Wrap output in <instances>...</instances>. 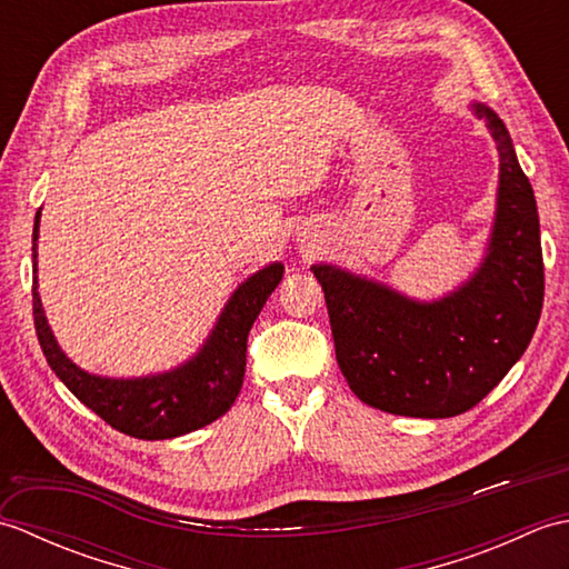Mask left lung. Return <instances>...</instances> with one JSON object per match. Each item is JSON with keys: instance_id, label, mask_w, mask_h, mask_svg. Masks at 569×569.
<instances>
[{"instance_id": "1", "label": "left lung", "mask_w": 569, "mask_h": 569, "mask_svg": "<svg viewBox=\"0 0 569 569\" xmlns=\"http://www.w3.org/2000/svg\"><path fill=\"white\" fill-rule=\"evenodd\" d=\"M499 147V210L489 257L438 303H416L335 266H312L328 303L337 365L361 401L393 416L452 418L475 408L533 337L546 273L530 180L509 131L477 104Z\"/></svg>"}]
</instances>
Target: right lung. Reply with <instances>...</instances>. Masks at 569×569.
<instances>
[{
    "label": "right lung",
    "mask_w": 569,
    "mask_h": 569,
    "mask_svg": "<svg viewBox=\"0 0 569 569\" xmlns=\"http://www.w3.org/2000/svg\"><path fill=\"white\" fill-rule=\"evenodd\" d=\"M39 217L33 222V325L46 361L76 398L94 410L107 426L139 440H168L210 426L224 416L239 396L247 367V337L263 303L281 283L283 266L271 263L241 283L229 300L208 345L176 371L147 379H102L82 371L60 352L48 328L39 283H36V239Z\"/></svg>",
    "instance_id": "add662e5"
}]
</instances>
